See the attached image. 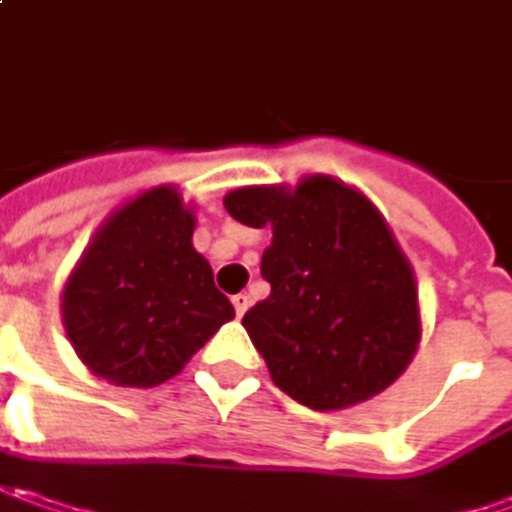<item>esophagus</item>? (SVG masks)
Wrapping results in <instances>:
<instances>
[{
	"label": "esophagus",
	"mask_w": 512,
	"mask_h": 512,
	"mask_svg": "<svg viewBox=\"0 0 512 512\" xmlns=\"http://www.w3.org/2000/svg\"><path fill=\"white\" fill-rule=\"evenodd\" d=\"M232 306H235V314L243 317V314L249 311V306H252V300H249V294H235V297H232Z\"/></svg>",
	"instance_id": "1"
}]
</instances>
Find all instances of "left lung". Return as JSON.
Masks as SVG:
<instances>
[{
  "instance_id": "8db88e82",
  "label": "left lung",
  "mask_w": 512,
  "mask_h": 512,
  "mask_svg": "<svg viewBox=\"0 0 512 512\" xmlns=\"http://www.w3.org/2000/svg\"><path fill=\"white\" fill-rule=\"evenodd\" d=\"M223 206L252 229L272 226L260 260L272 294L243 328L274 385L314 411L385 391L414 360L422 323L414 269L377 206L328 175L240 186Z\"/></svg>"
}]
</instances>
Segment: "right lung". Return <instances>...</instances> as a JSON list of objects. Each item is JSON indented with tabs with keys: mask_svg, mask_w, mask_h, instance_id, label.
<instances>
[{
	"mask_svg": "<svg viewBox=\"0 0 512 512\" xmlns=\"http://www.w3.org/2000/svg\"><path fill=\"white\" fill-rule=\"evenodd\" d=\"M195 215L175 186L115 209L70 272L62 323L79 360L121 388H152L235 317L192 246Z\"/></svg>",
	"mask_w": 512,
	"mask_h": 512,
	"instance_id": "obj_1",
	"label": "right lung"
}]
</instances>
